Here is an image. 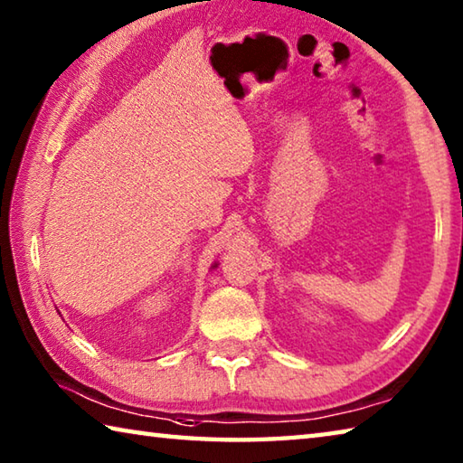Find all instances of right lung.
Segmentation results:
<instances>
[{
    "mask_svg": "<svg viewBox=\"0 0 463 463\" xmlns=\"http://www.w3.org/2000/svg\"><path fill=\"white\" fill-rule=\"evenodd\" d=\"M214 267H216V263H214V265H213V269H214Z\"/></svg>",
    "mask_w": 463,
    "mask_h": 463,
    "instance_id": "right-lung-1",
    "label": "right lung"
}]
</instances>
